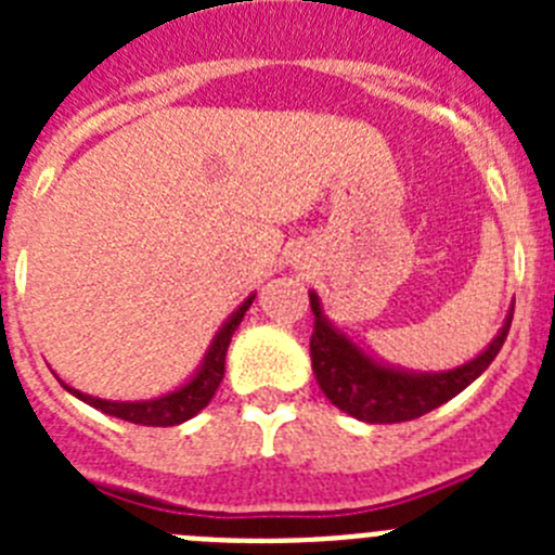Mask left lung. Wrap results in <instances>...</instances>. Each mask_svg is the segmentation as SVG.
Here are the masks:
<instances>
[{"label": "left lung", "instance_id": "8db88e82", "mask_svg": "<svg viewBox=\"0 0 555 555\" xmlns=\"http://www.w3.org/2000/svg\"><path fill=\"white\" fill-rule=\"evenodd\" d=\"M311 366L317 384L336 409L372 425L409 423L461 395L492 364L506 341L514 317L512 308L498 336L492 338V345L467 364L448 372H409L366 356L347 333L338 331L322 313L317 292H311Z\"/></svg>", "mask_w": 555, "mask_h": 555}]
</instances>
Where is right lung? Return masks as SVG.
I'll use <instances>...</instances> for the list:
<instances>
[{
  "instance_id": "obj_1",
  "label": "right lung",
  "mask_w": 555,
  "mask_h": 555,
  "mask_svg": "<svg viewBox=\"0 0 555 555\" xmlns=\"http://www.w3.org/2000/svg\"><path fill=\"white\" fill-rule=\"evenodd\" d=\"M253 300L255 294H249L247 300L230 313L228 322L219 327V333L214 336V341H210L208 352H205L203 364L194 372V377H191L189 384L180 386V389L169 391V395L152 397V400H102V397L82 395V391L72 389V386H66L61 380L63 389H66L68 395H75L77 400H82V403L91 405V409H100L102 414H111L116 416V420H127V423L152 425V428H169V425L185 423L191 416H197L199 411L210 403V397L217 395L219 384H222L224 377V356H228L230 338H233L235 327L242 325L244 313L253 306Z\"/></svg>"
}]
</instances>
